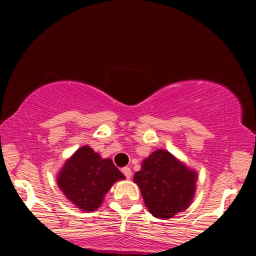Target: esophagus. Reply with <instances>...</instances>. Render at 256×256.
I'll return each mask as SVG.
<instances>
[{
  "label": "esophagus",
  "mask_w": 256,
  "mask_h": 256,
  "mask_svg": "<svg viewBox=\"0 0 256 256\" xmlns=\"http://www.w3.org/2000/svg\"><path fill=\"white\" fill-rule=\"evenodd\" d=\"M122 174H124L126 178H131V176H132V171H131L130 167H122Z\"/></svg>",
  "instance_id": "1"
}]
</instances>
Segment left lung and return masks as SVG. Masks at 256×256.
Masks as SVG:
<instances>
[{
	"instance_id": "obj_1",
	"label": "left lung",
	"mask_w": 256,
	"mask_h": 256,
	"mask_svg": "<svg viewBox=\"0 0 256 256\" xmlns=\"http://www.w3.org/2000/svg\"><path fill=\"white\" fill-rule=\"evenodd\" d=\"M196 178V172L160 149L143 161L134 180L149 212L156 218L167 219L186 210L195 194Z\"/></svg>"
}]
</instances>
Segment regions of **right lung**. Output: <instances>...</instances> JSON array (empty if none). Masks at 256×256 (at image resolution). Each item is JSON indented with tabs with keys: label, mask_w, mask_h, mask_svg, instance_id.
<instances>
[{
	"label": "right lung",
	"mask_w": 256,
	"mask_h": 256,
	"mask_svg": "<svg viewBox=\"0 0 256 256\" xmlns=\"http://www.w3.org/2000/svg\"><path fill=\"white\" fill-rule=\"evenodd\" d=\"M124 178L110 158H101L85 146L64 164L58 176V185L73 204L90 212L100 207L112 185Z\"/></svg>",
	"instance_id": "right-lung-1"
}]
</instances>
